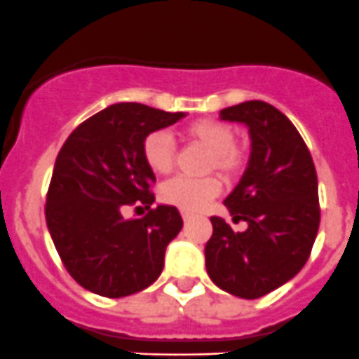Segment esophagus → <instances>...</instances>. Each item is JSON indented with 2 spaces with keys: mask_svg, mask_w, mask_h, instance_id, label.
Returning <instances> with one entry per match:
<instances>
[{
  "mask_svg": "<svg viewBox=\"0 0 359 359\" xmlns=\"http://www.w3.org/2000/svg\"><path fill=\"white\" fill-rule=\"evenodd\" d=\"M180 214H182L184 221H191V219L194 217V214H191V212H186V210H182V212H180Z\"/></svg>",
  "mask_w": 359,
  "mask_h": 359,
  "instance_id": "1",
  "label": "esophagus"
}]
</instances>
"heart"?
Wrapping results in <instances>:
<instances>
[{"instance_id": "heart-1", "label": "heart", "mask_w": 359, "mask_h": 359, "mask_svg": "<svg viewBox=\"0 0 359 359\" xmlns=\"http://www.w3.org/2000/svg\"><path fill=\"white\" fill-rule=\"evenodd\" d=\"M184 140L207 149V170H217L226 179H235L245 166V156L235 145V133L229 126L214 119H201L191 123L182 130ZM145 165L156 175H166L175 166V144L166 131H152L142 147ZM221 191L217 177L189 179L175 177L166 180L159 189L163 203L173 205L186 212H198Z\"/></svg>"}]
</instances>
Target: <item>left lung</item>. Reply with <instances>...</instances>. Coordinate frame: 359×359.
<instances>
[{
  "label": "left lung",
  "mask_w": 359,
  "mask_h": 359,
  "mask_svg": "<svg viewBox=\"0 0 359 359\" xmlns=\"http://www.w3.org/2000/svg\"><path fill=\"white\" fill-rule=\"evenodd\" d=\"M219 117L249 128V165L224 200L233 222L245 221L247 229L233 231L224 219L210 217L205 266L222 291L254 300L307 263L321 219L318 173L297 128L270 103L243 102Z\"/></svg>",
  "instance_id": "8db88e82"
}]
</instances>
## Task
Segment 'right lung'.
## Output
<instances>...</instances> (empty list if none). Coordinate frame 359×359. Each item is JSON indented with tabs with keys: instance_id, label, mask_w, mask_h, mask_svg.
<instances>
[{
	"instance_id": "add662e5",
	"label": "right lung",
	"mask_w": 359,
	"mask_h": 359,
	"mask_svg": "<svg viewBox=\"0 0 359 359\" xmlns=\"http://www.w3.org/2000/svg\"><path fill=\"white\" fill-rule=\"evenodd\" d=\"M184 116L116 103L76 126L59 151L45 219L62 264L87 291L123 298L161 276L165 250L182 229V217L172 205L151 208L156 175L142 147L147 135ZM135 203L149 212L126 219L123 208Z\"/></svg>"
}]
</instances>
